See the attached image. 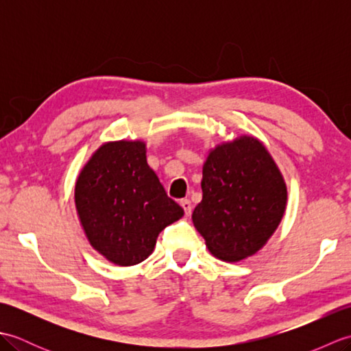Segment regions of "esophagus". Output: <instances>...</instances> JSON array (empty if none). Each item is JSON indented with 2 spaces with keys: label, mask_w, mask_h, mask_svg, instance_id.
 Listing matches in <instances>:
<instances>
[{
  "label": "esophagus",
  "mask_w": 351,
  "mask_h": 351,
  "mask_svg": "<svg viewBox=\"0 0 351 351\" xmlns=\"http://www.w3.org/2000/svg\"><path fill=\"white\" fill-rule=\"evenodd\" d=\"M181 206L184 208L185 215H187V217H189V215L191 214V210H193L190 200H189V199H182V200H181Z\"/></svg>",
  "instance_id": "1"
}]
</instances>
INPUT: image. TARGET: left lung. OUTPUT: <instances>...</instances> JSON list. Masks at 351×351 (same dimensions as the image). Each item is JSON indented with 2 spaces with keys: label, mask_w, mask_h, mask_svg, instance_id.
<instances>
[{
  "label": "left lung",
  "mask_w": 351,
  "mask_h": 351,
  "mask_svg": "<svg viewBox=\"0 0 351 351\" xmlns=\"http://www.w3.org/2000/svg\"><path fill=\"white\" fill-rule=\"evenodd\" d=\"M200 187L202 200L193 211V225L208 250L225 263H238L263 249L287 210L283 175L253 136L213 147Z\"/></svg>",
  "instance_id": "obj_1"
}]
</instances>
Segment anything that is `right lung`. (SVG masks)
I'll return each instance as SVG.
<instances>
[{"instance_id": "add662e5", "label": "right lung", "mask_w": 351, "mask_h": 351, "mask_svg": "<svg viewBox=\"0 0 351 351\" xmlns=\"http://www.w3.org/2000/svg\"><path fill=\"white\" fill-rule=\"evenodd\" d=\"M141 140L107 141L92 154L75 182V208L86 238L110 263L140 264L161 230L184 210L149 167Z\"/></svg>"}]
</instances>
